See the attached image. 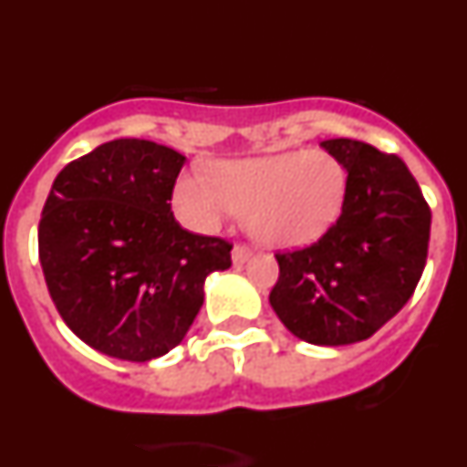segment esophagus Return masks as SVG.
<instances>
[{"label": "esophagus", "mask_w": 467, "mask_h": 467, "mask_svg": "<svg viewBox=\"0 0 467 467\" xmlns=\"http://www.w3.org/2000/svg\"><path fill=\"white\" fill-rule=\"evenodd\" d=\"M250 257H253V250H250L247 245H236L234 247V253H231V262H234V266H243Z\"/></svg>", "instance_id": "34e87169"}]
</instances>
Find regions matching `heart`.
I'll use <instances>...</instances> for the list:
<instances>
[{
  "instance_id": "b5f03b06",
  "label": "heart",
  "mask_w": 467,
  "mask_h": 467,
  "mask_svg": "<svg viewBox=\"0 0 467 467\" xmlns=\"http://www.w3.org/2000/svg\"><path fill=\"white\" fill-rule=\"evenodd\" d=\"M210 177H180L175 205L184 222L210 231L234 210L269 247H304L325 236L344 210L348 175L327 151L220 161Z\"/></svg>"
}]
</instances>
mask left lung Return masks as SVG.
<instances>
[{"label": "left lung", "instance_id": "obj_1", "mask_svg": "<svg viewBox=\"0 0 467 467\" xmlns=\"http://www.w3.org/2000/svg\"><path fill=\"white\" fill-rule=\"evenodd\" d=\"M348 175L344 210L313 245L275 254L269 301L301 341L348 346L369 339L410 301L431 241V208L395 154L358 140L320 142Z\"/></svg>", "mask_w": 467, "mask_h": 467}]
</instances>
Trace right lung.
Returning a JSON list of instances; mask_svg holds the SVG:
<instances>
[{"label": "right lung", "instance_id": "add662e5", "mask_svg": "<svg viewBox=\"0 0 467 467\" xmlns=\"http://www.w3.org/2000/svg\"><path fill=\"white\" fill-rule=\"evenodd\" d=\"M184 161L150 140H111L57 172L44 203L48 295L67 327L109 358L166 356L203 306L205 278L231 266L229 243L172 217Z\"/></svg>", "mask_w": 467, "mask_h": 467}]
</instances>
